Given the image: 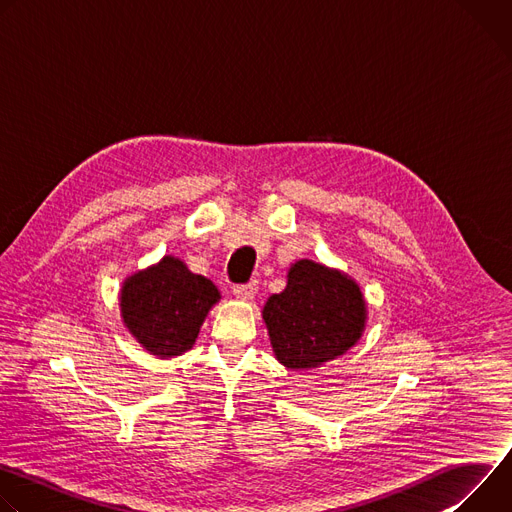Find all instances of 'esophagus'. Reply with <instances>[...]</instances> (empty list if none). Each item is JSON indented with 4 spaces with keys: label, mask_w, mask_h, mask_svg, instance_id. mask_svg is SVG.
I'll use <instances>...</instances> for the list:
<instances>
[{
    "label": "esophagus",
    "mask_w": 512,
    "mask_h": 512,
    "mask_svg": "<svg viewBox=\"0 0 512 512\" xmlns=\"http://www.w3.org/2000/svg\"><path fill=\"white\" fill-rule=\"evenodd\" d=\"M233 294L239 298V300H253V296L257 294V281H249V283H243V285H235L233 287Z\"/></svg>",
    "instance_id": "1"
}]
</instances>
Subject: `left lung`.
Listing matches in <instances>:
<instances>
[{"label":"left lung","instance_id":"left-lung-1","mask_svg":"<svg viewBox=\"0 0 512 512\" xmlns=\"http://www.w3.org/2000/svg\"><path fill=\"white\" fill-rule=\"evenodd\" d=\"M263 320L275 358L287 369H316L352 348L367 322V304L354 279L310 259L287 271V285L273 294Z\"/></svg>","mask_w":512,"mask_h":512}]
</instances>
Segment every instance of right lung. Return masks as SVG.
Returning <instances> with one entry per match:
<instances>
[{
	"mask_svg": "<svg viewBox=\"0 0 512 512\" xmlns=\"http://www.w3.org/2000/svg\"><path fill=\"white\" fill-rule=\"evenodd\" d=\"M221 291L184 261L166 255L158 265L133 273L121 287V318L133 338L154 356L190 350Z\"/></svg>",
	"mask_w": 512,
	"mask_h": 512,
	"instance_id": "add662e5",
	"label": "right lung"
}]
</instances>
